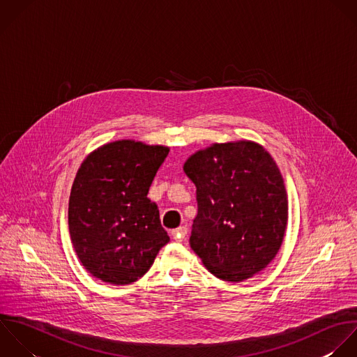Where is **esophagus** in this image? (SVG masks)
I'll return each instance as SVG.
<instances>
[{
	"mask_svg": "<svg viewBox=\"0 0 357 357\" xmlns=\"http://www.w3.org/2000/svg\"><path fill=\"white\" fill-rule=\"evenodd\" d=\"M186 234H188V228H186V227H179V228H176V229L172 231V238H174L175 241L181 242V241L185 239Z\"/></svg>",
	"mask_w": 357,
	"mask_h": 357,
	"instance_id": "34e87169",
	"label": "esophagus"
}]
</instances>
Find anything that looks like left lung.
<instances>
[{
	"label": "left lung",
	"mask_w": 357,
	"mask_h": 357,
	"mask_svg": "<svg viewBox=\"0 0 357 357\" xmlns=\"http://www.w3.org/2000/svg\"><path fill=\"white\" fill-rule=\"evenodd\" d=\"M196 186L190 248L217 278L241 282L278 253L288 222L282 175L253 142L213 144L183 165Z\"/></svg>",
	"instance_id": "obj_1"
}]
</instances>
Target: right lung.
Returning a JSON list of instances; mask_svg holds the SVG:
<instances>
[{"label": "right lung", "instance_id": "1", "mask_svg": "<svg viewBox=\"0 0 357 357\" xmlns=\"http://www.w3.org/2000/svg\"><path fill=\"white\" fill-rule=\"evenodd\" d=\"M169 150L133 140L105 144L80 165L72 185L68 225L84 268L104 282L143 277L169 242L150 185Z\"/></svg>", "mask_w": 357, "mask_h": 357}]
</instances>
